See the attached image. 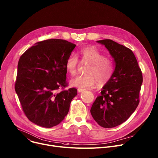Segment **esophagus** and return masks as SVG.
<instances>
[{
  "mask_svg": "<svg viewBox=\"0 0 158 158\" xmlns=\"http://www.w3.org/2000/svg\"><path fill=\"white\" fill-rule=\"evenodd\" d=\"M77 91H78V92L81 93V92H82V91H85V89H82V88H78V89H77Z\"/></svg>",
  "mask_w": 158,
  "mask_h": 158,
  "instance_id": "esophagus-1",
  "label": "esophagus"
}]
</instances>
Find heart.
<instances>
[{"label": "heart", "mask_w": 158, "mask_h": 158, "mask_svg": "<svg viewBox=\"0 0 158 158\" xmlns=\"http://www.w3.org/2000/svg\"><path fill=\"white\" fill-rule=\"evenodd\" d=\"M79 55L81 60L89 64L86 70V75L79 76L72 79L71 85L79 88H89L97 85H106L112 78L115 65L111 58L107 57L97 48L89 46L82 48ZM78 58L75 54H71L66 60L65 68L72 76L77 73Z\"/></svg>", "instance_id": "heart-1"}]
</instances>
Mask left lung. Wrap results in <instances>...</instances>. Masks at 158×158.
<instances>
[{
    "mask_svg": "<svg viewBox=\"0 0 158 158\" xmlns=\"http://www.w3.org/2000/svg\"><path fill=\"white\" fill-rule=\"evenodd\" d=\"M114 59L115 67L92 105V117L103 128H114L127 121L139 103L142 73L132 51L110 39L97 40Z\"/></svg>",
    "mask_w": 158,
    "mask_h": 158,
    "instance_id": "left-lung-1",
    "label": "left lung"
}]
</instances>
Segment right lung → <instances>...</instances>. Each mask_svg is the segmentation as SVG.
<instances>
[{
	"label": "right lung",
	"mask_w": 158,
	"mask_h": 158,
	"mask_svg": "<svg viewBox=\"0 0 158 158\" xmlns=\"http://www.w3.org/2000/svg\"><path fill=\"white\" fill-rule=\"evenodd\" d=\"M76 44L51 39L36 43L20 56L15 91L27 118L42 127L60 124L77 94L68 86L65 63ZM59 89L62 90L57 92Z\"/></svg>",
	"instance_id": "obj_1"
}]
</instances>
